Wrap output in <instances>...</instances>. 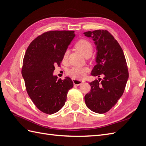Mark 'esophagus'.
Masks as SVG:
<instances>
[{
  "instance_id": "obj_1",
  "label": "esophagus",
  "mask_w": 146,
  "mask_h": 146,
  "mask_svg": "<svg viewBox=\"0 0 146 146\" xmlns=\"http://www.w3.org/2000/svg\"><path fill=\"white\" fill-rule=\"evenodd\" d=\"M72 81L74 83V85H77L78 86L81 85L82 83L84 82L83 80H77V79H75V78H72Z\"/></svg>"
}]
</instances>
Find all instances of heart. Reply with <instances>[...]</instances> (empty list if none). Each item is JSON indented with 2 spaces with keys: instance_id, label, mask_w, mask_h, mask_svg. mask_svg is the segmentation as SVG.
Returning <instances> with one entry per match:
<instances>
[{
  "instance_id": "1",
  "label": "heart",
  "mask_w": 146,
  "mask_h": 146,
  "mask_svg": "<svg viewBox=\"0 0 146 146\" xmlns=\"http://www.w3.org/2000/svg\"><path fill=\"white\" fill-rule=\"evenodd\" d=\"M75 46L77 48L78 50H80L82 54L85 56L89 53H92L93 50V47H92V44L85 39H81L78 40L75 44ZM69 54V49H66L63 55V60H67L68 55ZM88 68L84 67H72L67 70V74L69 76H71L73 78H81L85 76L86 72H88Z\"/></svg>"
}]
</instances>
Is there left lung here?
<instances>
[{"instance_id":"left-lung-1","label":"left lung","mask_w":146,"mask_h":146,"mask_svg":"<svg viewBox=\"0 0 146 146\" xmlns=\"http://www.w3.org/2000/svg\"><path fill=\"white\" fill-rule=\"evenodd\" d=\"M84 35L92 38L98 50L91 75L104 76L90 83L91 91L85 96V104L91 111L102 114L113 107L123 93L129 78L126 60L119 44L107 30L89 31Z\"/></svg>"}]
</instances>
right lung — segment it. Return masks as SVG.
<instances>
[{
	"label": "right lung",
	"instance_id": "1",
	"mask_svg": "<svg viewBox=\"0 0 146 146\" xmlns=\"http://www.w3.org/2000/svg\"><path fill=\"white\" fill-rule=\"evenodd\" d=\"M74 36V31H48L35 38L26 50L22 68L26 90L35 106L44 113L58 111L74 86L69 77L58 80L53 72Z\"/></svg>",
	"mask_w": 146,
	"mask_h": 146
}]
</instances>
